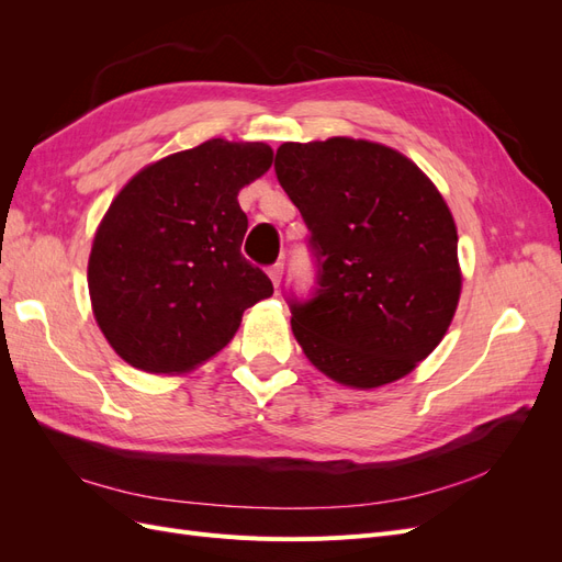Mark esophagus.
I'll use <instances>...</instances> for the list:
<instances>
[{
	"label": "esophagus",
	"mask_w": 562,
	"mask_h": 562,
	"mask_svg": "<svg viewBox=\"0 0 562 562\" xmlns=\"http://www.w3.org/2000/svg\"><path fill=\"white\" fill-rule=\"evenodd\" d=\"M269 279H271V283H274V288H279L281 285V279H283V265L281 262H277V265H271L269 267Z\"/></svg>",
	"instance_id": "obj_1"
}]
</instances>
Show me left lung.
Returning <instances> with one entry per match:
<instances>
[{"instance_id": "1", "label": "left lung", "mask_w": 562, "mask_h": 562, "mask_svg": "<svg viewBox=\"0 0 562 562\" xmlns=\"http://www.w3.org/2000/svg\"><path fill=\"white\" fill-rule=\"evenodd\" d=\"M274 171L312 232L318 291L293 335L333 382L378 389L440 345L462 295L457 225L422 168L382 143H283Z\"/></svg>"}]
</instances>
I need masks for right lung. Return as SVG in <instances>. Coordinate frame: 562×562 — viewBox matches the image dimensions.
Here are the masks:
<instances>
[{"instance_id":"add662e5","label":"right lung","mask_w":562,"mask_h":562,"mask_svg":"<svg viewBox=\"0 0 562 562\" xmlns=\"http://www.w3.org/2000/svg\"><path fill=\"white\" fill-rule=\"evenodd\" d=\"M267 143L211 138L140 168L100 220L89 255L98 328L122 359L182 375L229 345L274 285L241 244L239 192L269 171Z\"/></svg>"}]
</instances>
